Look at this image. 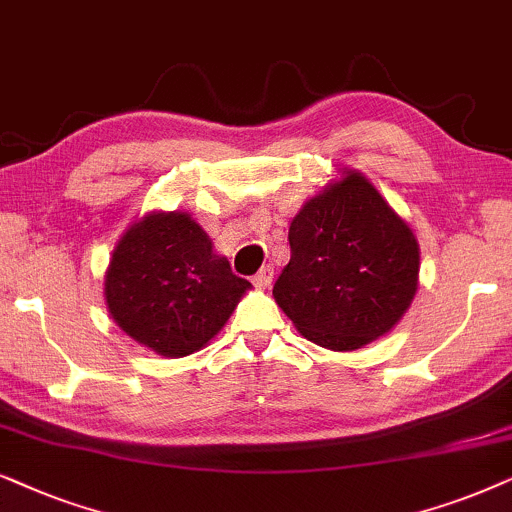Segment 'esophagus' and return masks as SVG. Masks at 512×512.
Returning <instances> with one entry per match:
<instances>
[{
  "mask_svg": "<svg viewBox=\"0 0 512 512\" xmlns=\"http://www.w3.org/2000/svg\"><path fill=\"white\" fill-rule=\"evenodd\" d=\"M271 281H274V267H262L255 276H252V283H255L257 288H269Z\"/></svg>",
  "mask_w": 512,
  "mask_h": 512,
  "instance_id": "34e87169",
  "label": "esophagus"
}]
</instances>
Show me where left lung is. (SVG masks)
<instances>
[{
	"instance_id": "8db88e82",
	"label": "left lung",
	"mask_w": 512,
	"mask_h": 512,
	"mask_svg": "<svg viewBox=\"0 0 512 512\" xmlns=\"http://www.w3.org/2000/svg\"><path fill=\"white\" fill-rule=\"evenodd\" d=\"M290 262L274 299L309 342L363 349L410 309L419 285L412 229L358 170L302 206L290 224Z\"/></svg>"
}]
</instances>
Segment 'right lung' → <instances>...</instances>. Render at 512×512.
Here are the masks:
<instances>
[{
    "mask_svg": "<svg viewBox=\"0 0 512 512\" xmlns=\"http://www.w3.org/2000/svg\"><path fill=\"white\" fill-rule=\"evenodd\" d=\"M250 283L187 213H149L126 229L105 274L109 316L166 358L199 351L227 323Z\"/></svg>",
    "mask_w": 512,
    "mask_h": 512,
    "instance_id": "right-lung-1",
    "label": "right lung"
}]
</instances>
